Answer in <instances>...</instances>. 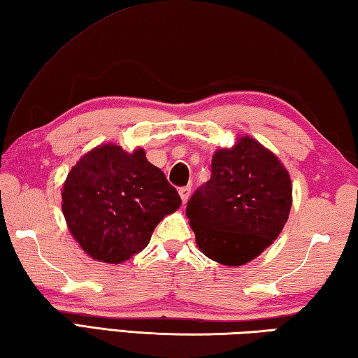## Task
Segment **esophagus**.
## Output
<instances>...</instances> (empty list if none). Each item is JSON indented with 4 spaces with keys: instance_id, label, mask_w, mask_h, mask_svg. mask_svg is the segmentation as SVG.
Segmentation results:
<instances>
[{
    "instance_id": "esophagus-1",
    "label": "esophagus",
    "mask_w": 358,
    "mask_h": 358,
    "mask_svg": "<svg viewBox=\"0 0 358 358\" xmlns=\"http://www.w3.org/2000/svg\"><path fill=\"white\" fill-rule=\"evenodd\" d=\"M180 197L181 201H183V203H186L187 201H189L191 197V186H185V187H180Z\"/></svg>"
}]
</instances>
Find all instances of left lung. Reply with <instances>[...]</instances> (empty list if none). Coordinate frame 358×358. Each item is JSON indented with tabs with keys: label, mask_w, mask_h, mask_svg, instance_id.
<instances>
[{
	"label": "left lung",
	"mask_w": 358,
	"mask_h": 358,
	"mask_svg": "<svg viewBox=\"0 0 358 358\" xmlns=\"http://www.w3.org/2000/svg\"><path fill=\"white\" fill-rule=\"evenodd\" d=\"M292 207V183L281 161L250 136L221 148L211 178L192 194L186 216L205 256L240 266L278 238Z\"/></svg>",
	"instance_id": "8db88e82"
}]
</instances>
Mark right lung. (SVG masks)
Here are the masks:
<instances>
[{
    "instance_id": "right-lung-1",
    "label": "right lung",
    "mask_w": 358,
    "mask_h": 358,
    "mask_svg": "<svg viewBox=\"0 0 358 358\" xmlns=\"http://www.w3.org/2000/svg\"><path fill=\"white\" fill-rule=\"evenodd\" d=\"M62 208L72 237L99 262L121 264L147 248L155 227L181 205L175 187L142 148L106 143L71 169Z\"/></svg>"
}]
</instances>
